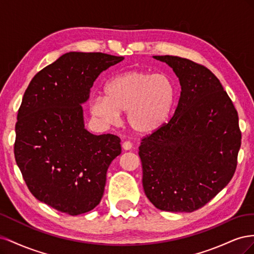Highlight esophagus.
<instances>
[{"label": "esophagus", "mask_w": 254, "mask_h": 254, "mask_svg": "<svg viewBox=\"0 0 254 254\" xmlns=\"http://www.w3.org/2000/svg\"><path fill=\"white\" fill-rule=\"evenodd\" d=\"M122 147H123V149H124V150H130V149L132 148V144L130 143L129 141H126V142L123 143Z\"/></svg>", "instance_id": "obj_1"}]
</instances>
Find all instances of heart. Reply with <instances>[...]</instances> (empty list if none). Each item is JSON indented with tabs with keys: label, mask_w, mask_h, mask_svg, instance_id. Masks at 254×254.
I'll use <instances>...</instances> for the list:
<instances>
[{
	"label": "heart",
	"mask_w": 254,
	"mask_h": 254,
	"mask_svg": "<svg viewBox=\"0 0 254 254\" xmlns=\"http://www.w3.org/2000/svg\"><path fill=\"white\" fill-rule=\"evenodd\" d=\"M104 95H95L90 113L105 125L117 124L126 112L128 127L136 134H151L163 127L174 108L176 89L165 74L129 70L106 82Z\"/></svg>",
	"instance_id": "obj_1"
}]
</instances>
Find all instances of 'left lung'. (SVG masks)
Masks as SVG:
<instances>
[{"instance_id": "8db88e82", "label": "left lung", "mask_w": 254, "mask_h": 254, "mask_svg": "<svg viewBox=\"0 0 254 254\" xmlns=\"http://www.w3.org/2000/svg\"><path fill=\"white\" fill-rule=\"evenodd\" d=\"M153 58L173 68L181 93L171 121L142 139L143 189L161 211L194 212L235 173L242 140L237 111L209 68L177 56Z\"/></svg>"}]
</instances>
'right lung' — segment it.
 <instances>
[{
	"label": "right lung",
	"mask_w": 254,
	"mask_h": 254,
	"mask_svg": "<svg viewBox=\"0 0 254 254\" xmlns=\"http://www.w3.org/2000/svg\"><path fill=\"white\" fill-rule=\"evenodd\" d=\"M124 59L70 52L37 73L18 111L14 158L38 200L68 215L101 202L106 175L121 155V140L84 128L81 105L103 71Z\"/></svg>",
	"instance_id": "right-lung-1"
}]
</instances>
